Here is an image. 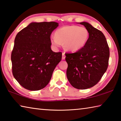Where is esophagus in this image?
<instances>
[{
    "label": "esophagus",
    "mask_w": 121,
    "mask_h": 121,
    "mask_svg": "<svg viewBox=\"0 0 121 121\" xmlns=\"http://www.w3.org/2000/svg\"><path fill=\"white\" fill-rule=\"evenodd\" d=\"M62 59H65V53H62Z\"/></svg>",
    "instance_id": "1"
}]
</instances>
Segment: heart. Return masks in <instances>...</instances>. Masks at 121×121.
I'll list each match as a JSON object with an SVG mask.
<instances>
[{"label":"heart","mask_w":121,"mask_h":121,"mask_svg":"<svg viewBox=\"0 0 121 121\" xmlns=\"http://www.w3.org/2000/svg\"><path fill=\"white\" fill-rule=\"evenodd\" d=\"M89 31L85 27L77 26H67L57 29L55 36L50 40L53 46L58 48L64 44L65 50L77 51L82 48L89 39Z\"/></svg>","instance_id":"heart-1"}]
</instances>
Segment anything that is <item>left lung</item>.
Listing matches in <instances>:
<instances>
[{"label": "left lung", "mask_w": 121, "mask_h": 121, "mask_svg": "<svg viewBox=\"0 0 121 121\" xmlns=\"http://www.w3.org/2000/svg\"><path fill=\"white\" fill-rule=\"evenodd\" d=\"M89 31V40L81 50L65 53L67 77L73 87L84 90L101 79L108 66L109 48L104 34L87 22L80 23Z\"/></svg>", "instance_id": "left-lung-1"}]
</instances>
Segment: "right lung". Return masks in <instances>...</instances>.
Segmentation results:
<instances>
[{
	"mask_svg": "<svg viewBox=\"0 0 121 121\" xmlns=\"http://www.w3.org/2000/svg\"><path fill=\"white\" fill-rule=\"evenodd\" d=\"M58 24L32 22L16 35L11 54L12 73L25 89L37 91L44 88L61 60L62 53L51 48V35Z\"/></svg>",
	"mask_w": 121,
	"mask_h": 121,
	"instance_id": "obj_1",
	"label": "right lung"
}]
</instances>
